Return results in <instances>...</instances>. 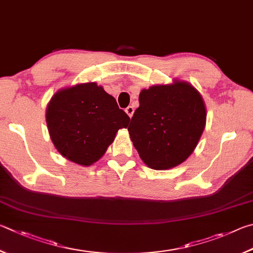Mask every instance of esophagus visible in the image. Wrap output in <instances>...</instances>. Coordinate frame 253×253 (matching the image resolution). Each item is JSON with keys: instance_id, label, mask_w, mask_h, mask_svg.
Here are the masks:
<instances>
[{"instance_id": "34e87169", "label": "esophagus", "mask_w": 253, "mask_h": 253, "mask_svg": "<svg viewBox=\"0 0 253 253\" xmlns=\"http://www.w3.org/2000/svg\"><path fill=\"white\" fill-rule=\"evenodd\" d=\"M126 114H127V115H129L130 118H132V115H133V113H134V109H133V106H131V105L127 106V108L126 109Z\"/></svg>"}]
</instances>
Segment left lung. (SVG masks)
I'll list each match as a JSON object with an SVG mask.
<instances>
[{"instance_id": "1", "label": "left lung", "mask_w": 253, "mask_h": 253, "mask_svg": "<svg viewBox=\"0 0 253 253\" xmlns=\"http://www.w3.org/2000/svg\"><path fill=\"white\" fill-rule=\"evenodd\" d=\"M129 130L134 148L153 170L181 165L197 148L207 122L205 101L189 82L143 88Z\"/></svg>"}]
</instances>
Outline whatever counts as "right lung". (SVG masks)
<instances>
[{
    "label": "right lung",
    "instance_id": "add662e5",
    "mask_svg": "<svg viewBox=\"0 0 253 253\" xmlns=\"http://www.w3.org/2000/svg\"><path fill=\"white\" fill-rule=\"evenodd\" d=\"M48 134L61 156L88 167L104 156L130 118L95 82L80 83L54 93L46 106Z\"/></svg>",
    "mask_w": 253,
    "mask_h": 253
}]
</instances>
